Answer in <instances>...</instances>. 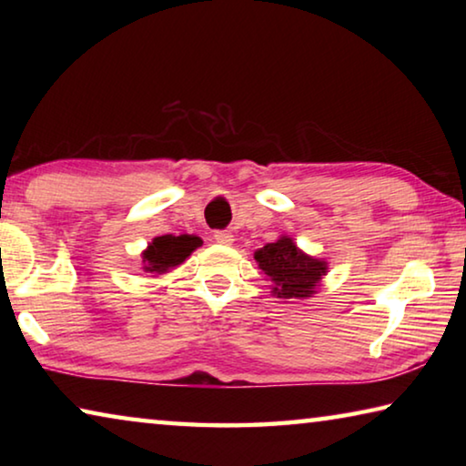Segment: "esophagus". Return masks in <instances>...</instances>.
Returning <instances> with one entry per match:
<instances>
[{
    "label": "esophagus",
    "mask_w": 466,
    "mask_h": 466,
    "mask_svg": "<svg viewBox=\"0 0 466 466\" xmlns=\"http://www.w3.org/2000/svg\"><path fill=\"white\" fill-rule=\"evenodd\" d=\"M214 240L218 242V244H232L234 242V234L232 232H228V230H218L216 234H214Z\"/></svg>",
    "instance_id": "1"
}]
</instances>
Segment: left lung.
Listing matches in <instances>:
<instances>
[{"instance_id": "left-lung-1", "label": "left lung", "mask_w": 466, "mask_h": 466, "mask_svg": "<svg viewBox=\"0 0 466 466\" xmlns=\"http://www.w3.org/2000/svg\"><path fill=\"white\" fill-rule=\"evenodd\" d=\"M255 261L273 281V294L283 299L310 298L317 294L322 275H327V261L306 255L289 236L258 248Z\"/></svg>"}]
</instances>
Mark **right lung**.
<instances>
[{"mask_svg":"<svg viewBox=\"0 0 466 466\" xmlns=\"http://www.w3.org/2000/svg\"><path fill=\"white\" fill-rule=\"evenodd\" d=\"M201 244L203 242L199 236L191 234L156 236V238L147 244V248L141 252V257H144V271L154 275L168 273L180 263H185V258L191 255L197 247H201Z\"/></svg>","mask_w":466,"mask_h":466,"instance_id":"1","label":"right lung"}]
</instances>
